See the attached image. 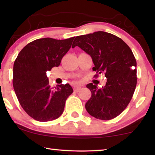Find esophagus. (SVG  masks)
I'll return each instance as SVG.
<instances>
[{
    "label": "esophagus",
    "mask_w": 155,
    "mask_h": 155,
    "mask_svg": "<svg viewBox=\"0 0 155 155\" xmlns=\"http://www.w3.org/2000/svg\"><path fill=\"white\" fill-rule=\"evenodd\" d=\"M81 89V87L79 85H77V86H74V91H77V92H78V91H79Z\"/></svg>",
    "instance_id": "esophagus-1"
}]
</instances>
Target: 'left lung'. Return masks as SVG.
<instances>
[{"label":"left lung","instance_id":"obj_1","mask_svg":"<svg viewBox=\"0 0 155 155\" xmlns=\"http://www.w3.org/2000/svg\"><path fill=\"white\" fill-rule=\"evenodd\" d=\"M77 46L91 56L94 71L104 72L107 78L101 89L87 84L91 96L85 104L86 110L97 119L115 118L127 108L137 85L134 54L122 39L104 31L76 37L72 47Z\"/></svg>","mask_w":155,"mask_h":155}]
</instances>
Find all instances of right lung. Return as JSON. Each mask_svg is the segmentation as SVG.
<instances>
[{
    "label": "right lung",
    "instance_id": "obj_1",
    "mask_svg": "<svg viewBox=\"0 0 155 155\" xmlns=\"http://www.w3.org/2000/svg\"><path fill=\"white\" fill-rule=\"evenodd\" d=\"M74 37L65 40L41 38L22 49L14 64L13 86L25 112L39 122L55 120L64 112L71 86L51 87L46 72L58 67L72 46Z\"/></svg>",
    "mask_w": 155,
    "mask_h": 155
}]
</instances>
